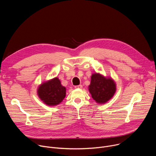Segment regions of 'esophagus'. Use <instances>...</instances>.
Segmentation results:
<instances>
[{
  "instance_id": "esophagus-1",
  "label": "esophagus",
  "mask_w": 156,
  "mask_h": 156,
  "mask_svg": "<svg viewBox=\"0 0 156 156\" xmlns=\"http://www.w3.org/2000/svg\"><path fill=\"white\" fill-rule=\"evenodd\" d=\"M83 87V86L81 85V84H80V85H77V86H75V88H76V89H78V88H82Z\"/></svg>"
}]
</instances>
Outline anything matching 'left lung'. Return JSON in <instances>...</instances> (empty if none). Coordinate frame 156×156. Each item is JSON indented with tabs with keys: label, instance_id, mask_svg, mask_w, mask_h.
<instances>
[{
	"label": "left lung",
	"instance_id": "left-lung-1",
	"mask_svg": "<svg viewBox=\"0 0 156 156\" xmlns=\"http://www.w3.org/2000/svg\"><path fill=\"white\" fill-rule=\"evenodd\" d=\"M115 84L110 78L95 73L91 76V84L89 90L92 98L98 103L103 104L112 98L115 92Z\"/></svg>",
	"mask_w": 156,
	"mask_h": 156
}]
</instances>
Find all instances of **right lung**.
<instances>
[{"label":"right lung","instance_id":"add662e5","mask_svg":"<svg viewBox=\"0 0 156 156\" xmlns=\"http://www.w3.org/2000/svg\"><path fill=\"white\" fill-rule=\"evenodd\" d=\"M40 99L48 105L58 104L65 98L66 89L62 86L60 80L55 78L42 84L37 91Z\"/></svg>","mask_w":156,"mask_h":156}]
</instances>
